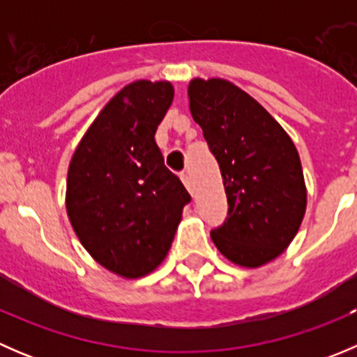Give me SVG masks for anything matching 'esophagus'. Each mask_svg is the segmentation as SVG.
Segmentation results:
<instances>
[{"instance_id":"1","label":"esophagus","mask_w":357,"mask_h":357,"mask_svg":"<svg viewBox=\"0 0 357 357\" xmlns=\"http://www.w3.org/2000/svg\"><path fill=\"white\" fill-rule=\"evenodd\" d=\"M181 181L185 183V186L188 188L190 193H193V188H192V179H190V174L188 172H183L181 174Z\"/></svg>"}]
</instances>
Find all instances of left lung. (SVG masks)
Wrapping results in <instances>:
<instances>
[{"label": "left lung", "instance_id": "obj_1", "mask_svg": "<svg viewBox=\"0 0 357 357\" xmlns=\"http://www.w3.org/2000/svg\"><path fill=\"white\" fill-rule=\"evenodd\" d=\"M190 112L221 169L228 218L212 229L218 250L259 268L297 235L307 192L294 142L268 110L225 79H192Z\"/></svg>", "mask_w": 357, "mask_h": 357}]
</instances>
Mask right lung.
Instances as JSON below:
<instances>
[{
    "mask_svg": "<svg viewBox=\"0 0 357 357\" xmlns=\"http://www.w3.org/2000/svg\"><path fill=\"white\" fill-rule=\"evenodd\" d=\"M174 98L167 81H135L103 107L79 142L66 207L79 242L103 268L139 278L171 248L190 193L164 165L155 131Z\"/></svg>",
    "mask_w": 357,
    "mask_h": 357,
    "instance_id": "obj_1",
    "label": "right lung"
}]
</instances>
